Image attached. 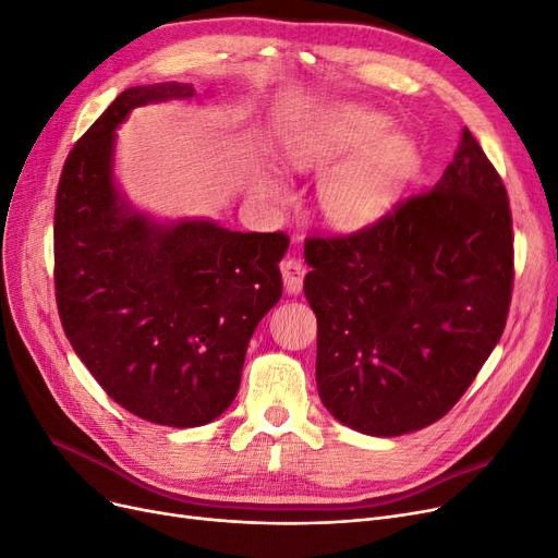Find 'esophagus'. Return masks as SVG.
Wrapping results in <instances>:
<instances>
[{
    "label": "esophagus",
    "instance_id": "esophagus-1",
    "mask_svg": "<svg viewBox=\"0 0 558 558\" xmlns=\"http://www.w3.org/2000/svg\"><path fill=\"white\" fill-rule=\"evenodd\" d=\"M280 274H282V284H284V292L296 296L303 290V278H305V266L301 259H284L280 264Z\"/></svg>",
    "mask_w": 558,
    "mask_h": 558
}]
</instances>
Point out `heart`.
I'll use <instances>...</instances> for the list:
<instances>
[{"mask_svg":"<svg viewBox=\"0 0 558 558\" xmlns=\"http://www.w3.org/2000/svg\"><path fill=\"white\" fill-rule=\"evenodd\" d=\"M280 158L296 174H322L317 206L328 227L356 234L384 220L416 177V140L393 131V119L356 102H340L305 119L280 142ZM253 191L268 204H282L290 185L280 172L259 168Z\"/></svg>","mask_w":558,"mask_h":558,"instance_id":"heart-1","label":"heart"}]
</instances>
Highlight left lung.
<instances>
[{
	"mask_svg": "<svg viewBox=\"0 0 558 558\" xmlns=\"http://www.w3.org/2000/svg\"><path fill=\"white\" fill-rule=\"evenodd\" d=\"M317 390L336 421L400 437L456 407L497 347L512 292L504 181L462 131L435 189L344 239H315Z\"/></svg>",
	"mask_w": 558,
	"mask_h": 558,
	"instance_id": "left-lung-1",
	"label": "left lung"
}]
</instances>
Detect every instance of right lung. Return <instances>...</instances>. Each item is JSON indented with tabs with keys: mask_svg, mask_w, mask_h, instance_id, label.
I'll list each match as a JSON object with an SVG mask.
<instances>
[{
	"mask_svg": "<svg viewBox=\"0 0 558 558\" xmlns=\"http://www.w3.org/2000/svg\"><path fill=\"white\" fill-rule=\"evenodd\" d=\"M160 82L121 92L61 170L54 290L64 333L102 390L168 427L216 421L239 393L245 349L282 296L287 236L209 218L158 220L117 185V129L147 102L193 98Z\"/></svg>",
	"mask_w": 558,
	"mask_h": 558,
	"instance_id": "obj_1",
	"label": "right lung"
}]
</instances>
